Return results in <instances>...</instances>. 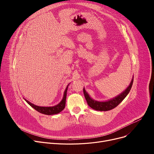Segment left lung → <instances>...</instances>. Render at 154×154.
I'll return each instance as SVG.
<instances>
[{"label": "left lung", "mask_w": 154, "mask_h": 154, "mask_svg": "<svg viewBox=\"0 0 154 154\" xmlns=\"http://www.w3.org/2000/svg\"><path fill=\"white\" fill-rule=\"evenodd\" d=\"M133 81H134V76L132 79L130 84H129V85L127 87V88L124 92H122L117 96L115 97L106 101H97L93 99L89 95V94L86 92L84 88L83 89V92L84 94L85 98L89 107H91L92 109L96 110L107 111L116 107L126 97V96L128 95V94L129 93V92H130L131 89L132 84H133Z\"/></svg>", "instance_id": "obj_1"}]
</instances>
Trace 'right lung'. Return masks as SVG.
Masks as SVG:
<instances>
[{
  "mask_svg": "<svg viewBox=\"0 0 154 154\" xmlns=\"http://www.w3.org/2000/svg\"><path fill=\"white\" fill-rule=\"evenodd\" d=\"M69 85V84H68V85L67 86V87L66 88V90H65V91H64L63 96V98H62V100L58 104L55 105V106H52V107L38 106H36V105L30 102L26 99H24V98L23 99L32 108H34L35 110H36L38 112L41 113V114H45V115H54V114H59V113H60L61 111H62L64 109L65 106H66L67 92V88H68Z\"/></svg>",
  "mask_w": 154,
  "mask_h": 154,
  "instance_id": "add662e5",
  "label": "right lung"
}]
</instances>
